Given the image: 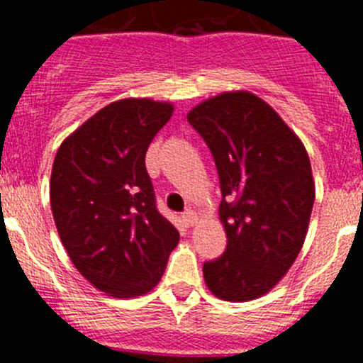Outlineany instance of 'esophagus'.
<instances>
[{"mask_svg":"<svg viewBox=\"0 0 363 363\" xmlns=\"http://www.w3.org/2000/svg\"><path fill=\"white\" fill-rule=\"evenodd\" d=\"M181 218H182V223H184L186 226H193L196 223V219H199L196 218V212L191 211V208H188L186 212H182Z\"/></svg>","mask_w":363,"mask_h":363,"instance_id":"1","label":"esophagus"}]
</instances>
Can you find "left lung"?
I'll return each mask as SVG.
<instances>
[{
    "label": "left lung",
    "instance_id": "left-lung-1",
    "mask_svg": "<svg viewBox=\"0 0 363 363\" xmlns=\"http://www.w3.org/2000/svg\"><path fill=\"white\" fill-rule=\"evenodd\" d=\"M188 123L211 149L226 250L203 263L207 288L230 302L272 290L302 250L314 203L306 147L279 113L247 91L196 105Z\"/></svg>",
    "mask_w": 363,
    "mask_h": 363
}]
</instances>
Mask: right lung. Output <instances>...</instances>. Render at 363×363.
<instances>
[{
	"label": "right lung",
	"instance_id": "1",
	"mask_svg": "<svg viewBox=\"0 0 363 363\" xmlns=\"http://www.w3.org/2000/svg\"><path fill=\"white\" fill-rule=\"evenodd\" d=\"M174 107L149 98L113 101L57 149L50 207L75 269L112 296L160 283L179 232L156 207L145 152Z\"/></svg>",
	"mask_w": 363,
	"mask_h": 363
}]
</instances>
